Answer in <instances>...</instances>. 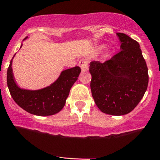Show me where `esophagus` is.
<instances>
[{
  "instance_id": "obj_1",
  "label": "esophagus",
  "mask_w": 160,
  "mask_h": 160,
  "mask_svg": "<svg viewBox=\"0 0 160 160\" xmlns=\"http://www.w3.org/2000/svg\"><path fill=\"white\" fill-rule=\"evenodd\" d=\"M79 66L81 68L82 71H87L88 69V61H87V59L82 58L80 59V61H79Z\"/></svg>"
}]
</instances>
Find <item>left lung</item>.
<instances>
[{
  "mask_svg": "<svg viewBox=\"0 0 160 160\" xmlns=\"http://www.w3.org/2000/svg\"><path fill=\"white\" fill-rule=\"evenodd\" d=\"M121 51L105 62L89 64L91 92L103 113L123 115L138 105L147 89L148 68L139 43L117 32Z\"/></svg>",
  "mask_w": 160,
  "mask_h": 160,
  "instance_id": "8db88e82",
  "label": "left lung"
}]
</instances>
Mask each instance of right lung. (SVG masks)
Listing matches in <instances>:
<instances>
[{
    "instance_id": "right-lung-1",
    "label": "right lung",
    "mask_w": 160,
    "mask_h": 160,
    "mask_svg": "<svg viewBox=\"0 0 160 160\" xmlns=\"http://www.w3.org/2000/svg\"><path fill=\"white\" fill-rule=\"evenodd\" d=\"M11 64L12 60L8 68L7 82L12 98L25 111L39 116L54 115L62 109L71 88L81 71L80 67L77 66L65 70L50 87L32 91L17 87L13 79Z\"/></svg>"
}]
</instances>
